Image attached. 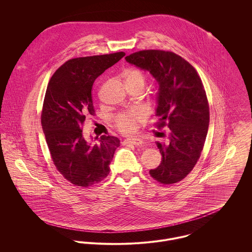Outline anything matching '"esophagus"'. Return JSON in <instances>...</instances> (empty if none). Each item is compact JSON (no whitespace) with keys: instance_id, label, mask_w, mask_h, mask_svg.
<instances>
[{"instance_id":"34e87169","label":"esophagus","mask_w":252,"mask_h":252,"mask_svg":"<svg viewBox=\"0 0 252 252\" xmlns=\"http://www.w3.org/2000/svg\"><path fill=\"white\" fill-rule=\"evenodd\" d=\"M124 144H134V145H142V144H144V142H143L141 139H134V138H132V139H126V140L124 141Z\"/></svg>"}]
</instances>
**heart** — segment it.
Masks as SVG:
<instances>
[{
  "instance_id": "obj_1",
  "label": "heart",
  "mask_w": 252,
  "mask_h": 252,
  "mask_svg": "<svg viewBox=\"0 0 252 252\" xmlns=\"http://www.w3.org/2000/svg\"><path fill=\"white\" fill-rule=\"evenodd\" d=\"M126 82L129 85H141L144 87L146 82V77L141 70L132 69L125 73ZM146 114L142 108H133L126 111L117 113L113 117V122L115 127L123 134L130 135L135 133L139 126L145 121Z\"/></svg>"
}]
</instances>
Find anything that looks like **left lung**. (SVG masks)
<instances>
[{"mask_svg": "<svg viewBox=\"0 0 252 252\" xmlns=\"http://www.w3.org/2000/svg\"><path fill=\"white\" fill-rule=\"evenodd\" d=\"M125 59L148 71L158 82L156 127L170 130L168 144H156L162 161L149 174L162 184L177 183L195 167L208 134L210 107L201 77L172 51L142 50Z\"/></svg>", "mask_w": 252, "mask_h": 252, "instance_id": "1", "label": "left lung"}]
</instances>
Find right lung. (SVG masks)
<instances>
[{
  "mask_svg": "<svg viewBox=\"0 0 252 252\" xmlns=\"http://www.w3.org/2000/svg\"><path fill=\"white\" fill-rule=\"evenodd\" d=\"M124 52L73 58L51 76L41 110V126L58 172L73 185L89 187L109 174V164L120 145L116 137L103 135L88 143L82 134L87 115H94L95 79L117 63Z\"/></svg>",
  "mask_w": 252,
  "mask_h": 252,
  "instance_id": "obj_1",
  "label": "right lung"
}]
</instances>
